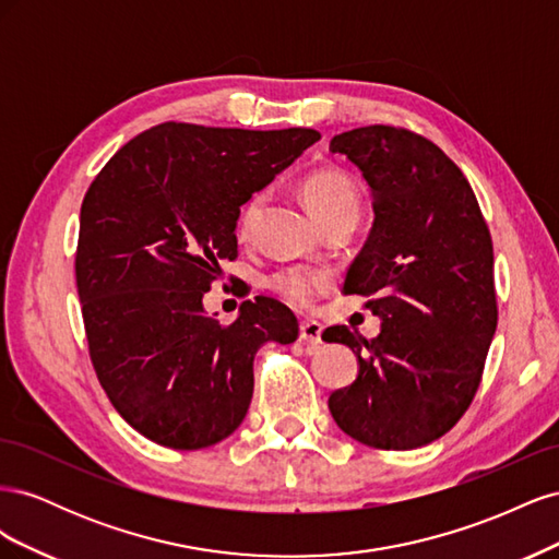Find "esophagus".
Listing matches in <instances>:
<instances>
[{
    "instance_id": "obj_1",
    "label": "esophagus",
    "mask_w": 559,
    "mask_h": 559,
    "mask_svg": "<svg viewBox=\"0 0 559 559\" xmlns=\"http://www.w3.org/2000/svg\"><path fill=\"white\" fill-rule=\"evenodd\" d=\"M321 331H324V326L319 324V321L310 319V321H300V341L306 343V347L312 352L317 349V345L321 343Z\"/></svg>"
}]
</instances>
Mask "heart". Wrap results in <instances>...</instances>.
<instances>
[{"label":"heart","instance_id":"obj_1","mask_svg":"<svg viewBox=\"0 0 559 559\" xmlns=\"http://www.w3.org/2000/svg\"><path fill=\"white\" fill-rule=\"evenodd\" d=\"M300 198L306 202L308 212L317 218V224H326L331 218L337 216H354L359 214V193L354 189V183L333 170H319L310 173L306 179L300 181ZM263 195L249 198L247 205L240 212L238 230L240 235H249L257 226L261 210H263ZM329 273L314 267H286L273 275L270 286L284 298L294 302V306L306 308L310 302L329 289Z\"/></svg>","mask_w":559,"mask_h":559}]
</instances>
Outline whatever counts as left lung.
<instances>
[{"instance_id":"8db88e82","label":"left lung","mask_w":559,"mask_h":559,"mask_svg":"<svg viewBox=\"0 0 559 559\" xmlns=\"http://www.w3.org/2000/svg\"><path fill=\"white\" fill-rule=\"evenodd\" d=\"M329 151L357 165L373 195L345 294L382 319L373 341L347 326L321 335L359 361L329 411L354 441L415 450L448 433L478 392L497 331L492 238L460 167L419 134L366 126L335 134Z\"/></svg>"}]
</instances>
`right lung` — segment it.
<instances>
[{
  "label": "right lung",
  "instance_id": "right-lung-1",
  "mask_svg": "<svg viewBox=\"0 0 559 559\" xmlns=\"http://www.w3.org/2000/svg\"><path fill=\"white\" fill-rule=\"evenodd\" d=\"M321 134L160 123L130 140L81 205L76 289L91 361L114 408L148 441L200 450L242 425L253 354L298 337L275 298L218 324L202 296L238 257L240 207Z\"/></svg>",
  "mask_w": 559,
  "mask_h": 559
}]
</instances>
